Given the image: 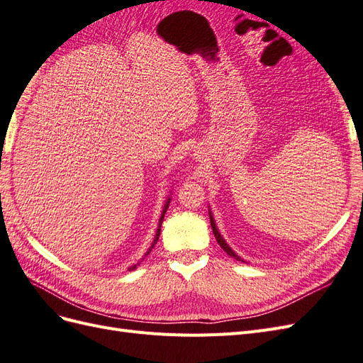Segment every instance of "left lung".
<instances>
[{
	"label": "left lung",
	"mask_w": 363,
	"mask_h": 363,
	"mask_svg": "<svg viewBox=\"0 0 363 363\" xmlns=\"http://www.w3.org/2000/svg\"><path fill=\"white\" fill-rule=\"evenodd\" d=\"M211 225H212V230H213V235H215V238H216V240H218V244L219 245H221V248L227 252V255L228 256H232V257H235V259H238V260H240L236 255H235V252H233V250L232 248H230L227 244H225V240L221 238V235H219L218 233V228H216V225H215V221H213V218H212V215H211Z\"/></svg>",
	"instance_id": "1"
}]
</instances>
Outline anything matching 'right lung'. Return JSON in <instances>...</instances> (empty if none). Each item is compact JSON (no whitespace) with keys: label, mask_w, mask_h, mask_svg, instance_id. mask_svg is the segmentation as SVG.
Returning a JSON list of instances; mask_svg holds the SVG:
<instances>
[{"label":"right lung","mask_w":363,"mask_h":363,"mask_svg":"<svg viewBox=\"0 0 363 363\" xmlns=\"http://www.w3.org/2000/svg\"><path fill=\"white\" fill-rule=\"evenodd\" d=\"M168 204H169V200H168V203H167V206H164V208H163V213H162V218H160V224H162V221H163V215H164V212H167V208H168ZM160 227V225H159ZM159 236H160V228H157V233H156V238H155V242H152V245H151V248L152 247H155V244L157 242V240H159ZM151 248L148 250V252L151 251ZM148 252H147V255H148ZM136 268V265H133V267H131V268H128V271H131V269H135Z\"/></svg>","instance_id":"obj_1"}]
</instances>
